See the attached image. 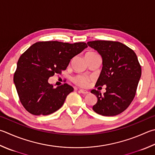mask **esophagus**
I'll return each instance as SVG.
<instances>
[{
    "label": "esophagus",
    "mask_w": 155,
    "mask_h": 155,
    "mask_svg": "<svg viewBox=\"0 0 155 155\" xmlns=\"http://www.w3.org/2000/svg\"><path fill=\"white\" fill-rule=\"evenodd\" d=\"M79 91H80V92L81 93V94H87V93H88V91H87V90H86L81 89V90H79Z\"/></svg>",
    "instance_id": "obj_1"
}]
</instances>
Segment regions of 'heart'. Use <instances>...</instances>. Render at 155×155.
<instances>
[{
  "instance_id": "heart-1",
  "label": "heart",
  "mask_w": 155,
  "mask_h": 155,
  "mask_svg": "<svg viewBox=\"0 0 155 155\" xmlns=\"http://www.w3.org/2000/svg\"><path fill=\"white\" fill-rule=\"evenodd\" d=\"M97 54L95 52H89L86 53V56H92V55ZM92 80V78H86L84 76H81V75H78V76H75L73 79V81L75 84H76L77 85L83 86V87H86L90 84V81Z\"/></svg>"
}]
</instances>
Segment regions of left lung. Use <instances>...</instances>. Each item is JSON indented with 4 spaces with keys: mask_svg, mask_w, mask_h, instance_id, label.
<instances>
[{
    "mask_svg": "<svg viewBox=\"0 0 155 155\" xmlns=\"http://www.w3.org/2000/svg\"><path fill=\"white\" fill-rule=\"evenodd\" d=\"M87 44L103 59L96 86H106L103 94L98 90H91L97 97L92 109L103 116L119 115L129 107L135 96L142 74L138 58L133 50L119 42L95 40Z\"/></svg>",
    "mask_w": 155,
    "mask_h": 155,
    "instance_id": "8db88e82",
    "label": "left lung"
}]
</instances>
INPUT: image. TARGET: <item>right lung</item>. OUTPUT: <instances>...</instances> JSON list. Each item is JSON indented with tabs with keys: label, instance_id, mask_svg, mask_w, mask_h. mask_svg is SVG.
<instances>
[{
	"label": "right lung",
	"instance_id": "obj_1",
	"mask_svg": "<svg viewBox=\"0 0 155 155\" xmlns=\"http://www.w3.org/2000/svg\"><path fill=\"white\" fill-rule=\"evenodd\" d=\"M87 47L85 42H38L21 55L13 81L20 102L29 113L47 115L63 106L74 87L64 84L54 88L48 78L65 70L72 58Z\"/></svg>",
	"mask_w": 155,
	"mask_h": 155
}]
</instances>
